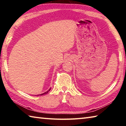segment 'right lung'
I'll use <instances>...</instances> for the list:
<instances>
[{
  "label": "right lung",
  "instance_id": "right-lung-1",
  "mask_svg": "<svg viewBox=\"0 0 126 126\" xmlns=\"http://www.w3.org/2000/svg\"><path fill=\"white\" fill-rule=\"evenodd\" d=\"M51 89V88H49L48 89V90L47 91V92H44V93H42V94H39V95H43V94H47L50 91V90Z\"/></svg>",
  "mask_w": 126,
  "mask_h": 126
}]
</instances>
